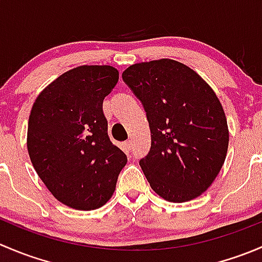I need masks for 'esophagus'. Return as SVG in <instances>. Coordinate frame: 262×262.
<instances>
[{
	"instance_id": "34e87169",
	"label": "esophagus",
	"mask_w": 262,
	"mask_h": 262,
	"mask_svg": "<svg viewBox=\"0 0 262 262\" xmlns=\"http://www.w3.org/2000/svg\"><path fill=\"white\" fill-rule=\"evenodd\" d=\"M123 147H124V149L126 150V152H130V150H132V142H130V141L124 142Z\"/></svg>"
}]
</instances>
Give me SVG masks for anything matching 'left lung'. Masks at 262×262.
<instances>
[{"label":"left lung","mask_w":262,"mask_h":262,"mask_svg":"<svg viewBox=\"0 0 262 262\" xmlns=\"http://www.w3.org/2000/svg\"><path fill=\"white\" fill-rule=\"evenodd\" d=\"M123 81L149 124L150 148L139 165L150 187L168 202L199 196L219 173L228 149L218 97L196 72L172 59L130 66Z\"/></svg>","instance_id":"8db88e82"}]
</instances>
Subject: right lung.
<instances>
[{"mask_svg": "<svg viewBox=\"0 0 262 262\" xmlns=\"http://www.w3.org/2000/svg\"><path fill=\"white\" fill-rule=\"evenodd\" d=\"M119 81L112 66H81L53 81L29 116L31 163L55 199L78 210L102 207L126 155L107 136L104 99Z\"/></svg>", "mask_w": 262, "mask_h": 262, "instance_id": "add662e5", "label": "right lung"}]
</instances>
